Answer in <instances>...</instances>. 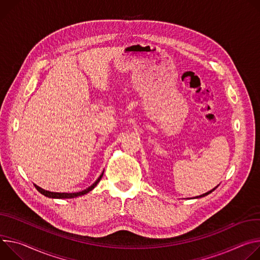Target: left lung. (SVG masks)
Listing matches in <instances>:
<instances>
[{"instance_id": "left-lung-1", "label": "left lung", "mask_w": 260, "mask_h": 260, "mask_svg": "<svg viewBox=\"0 0 260 260\" xmlns=\"http://www.w3.org/2000/svg\"><path fill=\"white\" fill-rule=\"evenodd\" d=\"M217 187H218V186H217ZM217 187H216V188H217ZM216 188H214V189H213V190H211V191H209V192H207V193H205V194H203V195H200V196H196V198H199V197H204V196H207V195H208V194H210V193H212V192H213V191H214V190H215V189H216Z\"/></svg>"}]
</instances>
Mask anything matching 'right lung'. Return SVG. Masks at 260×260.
<instances>
[{"mask_svg": "<svg viewBox=\"0 0 260 260\" xmlns=\"http://www.w3.org/2000/svg\"><path fill=\"white\" fill-rule=\"evenodd\" d=\"M103 177V174L98 178V180L92 185V186H90L88 189H85V190H83V191H80V192H76V193H59V192H50V191H47V190H44V189H42V188H40L39 186H37V185H35V188L41 193V194H43V195H45V196H47V197H50V198H74V197H77V196H81V195H83V194H86L88 192H90L91 190H93L96 186H97V184L100 182V180H101V178Z\"/></svg>", "mask_w": 260, "mask_h": 260, "instance_id": "obj_1", "label": "right lung"}]
</instances>
